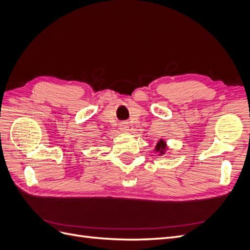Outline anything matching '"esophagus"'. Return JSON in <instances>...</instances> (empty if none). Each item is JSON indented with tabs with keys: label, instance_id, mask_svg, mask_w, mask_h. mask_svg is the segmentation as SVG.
<instances>
[{
	"label": "esophagus",
	"instance_id": "obj_1",
	"mask_svg": "<svg viewBox=\"0 0 250 250\" xmlns=\"http://www.w3.org/2000/svg\"><path fill=\"white\" fill-rule=\"evenodd\" d=\"M119 130L122 132H126L128 130V125L126 123L119 124Z\"/></svg>",
	"mask_w": 250,
	"mask_h": 250
}]
</instances>
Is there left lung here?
Masks as SVG:
<instances>
[{"mask_svg": "<svg viewBox=\"0 0 250 250\" xmlns=\"http://www.w3.org/2000/svg\"><path fill=\"white\" fill-rule=\"evenodd\" d=\"M166 148H167V145H166V142L163 139H161L158 143H156V146H155L156 152H160V154H164L166 151Z\"/></svg>", "mask_w": 250, "mask_h": 250, "instance_id": "left-lung-1", "label": "left lung"}]
</instances>
